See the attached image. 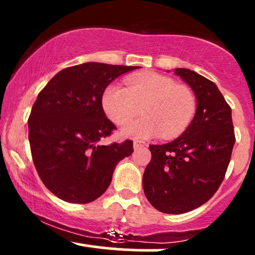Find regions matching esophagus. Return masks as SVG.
Masks as SVG:
<instances>
[{
	"label": "esophagus",
	"instance_id": "obj_1",
	"mask_svg": "<svg viewBox=\"0 0 255 255\" xmlns=\"http://www.w3.org/2000/svg\"><path fill=\"white\" fill-rule=\"evenodd\" d=\"M146 146H147V144H146L145 141H139V140H136V141L133 142V147L135 151L140 150V148H145Z\"/></svg>",
	"mask_w": 255,
	"mask_h": 255
}]
</instances>
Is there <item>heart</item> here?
Returning <instances> with one entry per match:
<instances>
[{"label":"heart","mask_w":255,"mask_h":255,"mask_svg":"<svg viewBox=\"0 0 255 255\" xmlns=\"http://www.w3.org/2000/svg\"><path fill=\"white\" fill-rule=\"evenodd\" d=\"M104 113L116 125H127L137 111L144 116L122 128L124 136L147 139L160 135L166 139L182 134L197 113V99L192 91L174 79L157 73L126 79V89L110 84L102 95Z\"/></svg>","instance_id":"1"}]
</instances>
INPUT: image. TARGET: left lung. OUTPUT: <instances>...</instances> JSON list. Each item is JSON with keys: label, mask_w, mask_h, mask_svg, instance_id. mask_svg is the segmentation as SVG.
<instances>
[{"label": "left lung", "mask_w": 255, "mask_h": 255, "mask_svg": "<svg viewBox=\"0 0 255 255\" xmlns=\"http://www.w3.org/2000/svg\"><path fill=\"white\" fill-rule=\"evenodd\" d=\"M178 75L194 92L197 113L177 139L150 145L151 162L142 176V188L158 211L180 215L213 197L221 186L235 144L231 108L215 83L186 68Z\"/></svg>", "instance_id": "8db88e82"}]
</instances>
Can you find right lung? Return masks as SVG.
I'll return each mask as SVG.
<instances>
[{
	"instance_id": "add662e5",
	"label": "right lung",
	"mask_w": 255,
	"mask_h": 255,
	"mask_svg": "<svg viewBox=\"0 0 255 255\" xmlns=\"http://www.w3.org/2000/svg\"><path fill=\"white\" fill-rule=\"evenodd\" d=\"M135 66L87 62L58 72L40 91L28 118L32 159L46 188L67 203L101 197L133 141L101 145L115 125L105 116L102 95L114 79Z\"/></svg>"
}]
</instances>
